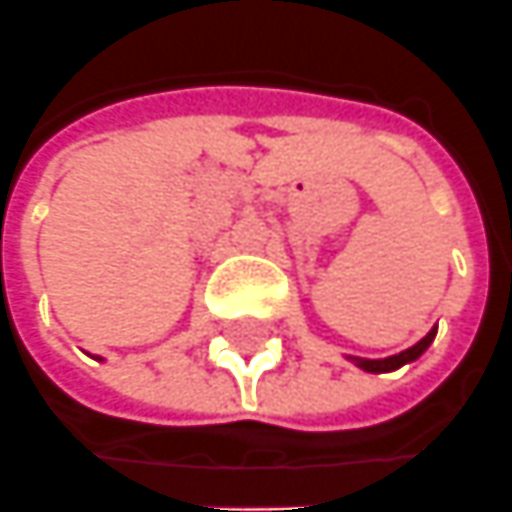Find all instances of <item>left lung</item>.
Instances as JSON below:
<instances>
[{
    "label": "left lung",
    "instance_id": "8db88e82",
    "mask_svg": "<svg viewBox=\"0 0 512 512\" xmlns=\"http://www.w3.org/2000/svg\"><path fill=\"white\" fill-rule=\"evenodd\" d=\"M435 334H438V329H432L429 334H426L424 340H421V343H415L412 348H407V351L396 354V357H387V359H357L354 357V362H357L362 370H368V373H387V370H396V368H401V365L412 362V359L421 357L426 348H429V343L435 340Z\"/></svg>",
    "mask_w": 512,
    "mask_h": 512
}]
</instances>
